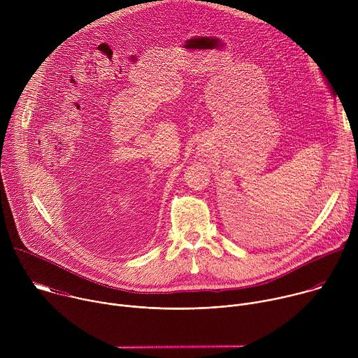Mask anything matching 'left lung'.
<instances>
[{
  "label": "left lung",
  "instance_id": "obj_1",
  "mask_svg": "<svg viewBox=\"0 0 358 358\" xmlns=\"http://www.w3.org/2000/svg\"><path fill=\"white\" fill-rule=\"evenodd\" d=\"M331 90H333V89H331Z\"/></svg>",
  "mask_w": 358,
  "mask_h": 358
}]
</instances>
